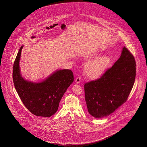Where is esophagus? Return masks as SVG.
<instances>
[{
    "label": "esophagus",
    "mask_w": 147,
    "mask_h": 147,
    "mask_svg": "<svg viewBox=\"0 0 147 147\" xmlns=\"http://www.w3.org/2000/svg\"><path fill=\"white\" fill-rule=\"evenodd\" d=\"M75 82L76 83H80L81 82V78L80 77H78L75 79Z\"/></svg>",
    "instance_id": "obj_1"
}]
</instances>
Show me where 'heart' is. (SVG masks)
Instances as JSON below:
<instances>
[{"label":"heart","mask_w":147,"mask_h":147,"mask_svg":"<svg viewBox=\"0 0 147 147\" xmlns=\"http://www.w3.org/2000/svg\"><path fill=\"white\" fill-rule=\"evenodd\" d=\"M99 54L92 53L86 56L87 60H91L86 63L84 68V74L88 79L96 80L100 78L111 64V58L108 56H98Z\"/></svg>","instance_id":"b5f03b06"}]
</instances>
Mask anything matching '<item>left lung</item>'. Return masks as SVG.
<instances>
[{
  "label": "left lung",
  "mask_w": 147,
  "mask_h": 147,
  "mask_svg": "<svg viewBox=\"0 0 147 147\" xmlns=\"http://www.w3.org/2000/svg\"><path fill=\"white\" fill-rule=\"evenodd\" d=\"M136 63L125 47L121 57L99 79L84 84L85 99L90 114L102 118L114 113L125 102L132 89Z\"/></svg>",
  "instance_id": "left-lung-1"
}]
</instances>
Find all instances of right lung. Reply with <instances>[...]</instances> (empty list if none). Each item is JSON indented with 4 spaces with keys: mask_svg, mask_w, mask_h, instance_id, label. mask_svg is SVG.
Masks as SVG:
<instances>
[{
    "mask_svg": "<svg viewBox=\"0 0 147 147\" xmlns=\"http://www.w3.org/2000/svg\"><path fill=\"white\" fill-rule=\"evenodd\" d=\"M23 46L18 51L13 68V80L15 89L22 102L32 114L50 117L56 113L66 90L74 81L70 69L54 72L42 82L25 80L20 73L19 62Z\"/></svg>",
    "mask_w": 147,
    "mask_h": 147,
    "instance_id": "add662e5",
    "label": "right lung"
}]
</instances>
